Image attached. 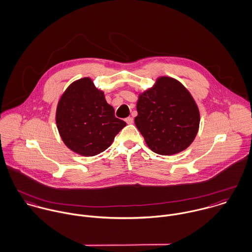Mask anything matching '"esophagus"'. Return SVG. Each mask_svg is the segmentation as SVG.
<instances>
[{
	"label": "esophagus",
	"mask_w": 252,
	"mask_h": 252,
	"mask_svg": "<svg viewBox=\"0 0 252 252\" xmlns=\"http://www.w3.org/2000/svg\"><path fill=\"white\" fill-rule=\"evenodd\" d=\"M126 124H128V125H130V124H132V123H133V119H132L131 117H128V118H126Z\"/></svg>",
	"instance_id": "34e87169"
}]
</instances>
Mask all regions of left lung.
<instances>
[{"label": "left lung", "mask_w": 252, "mask_h": 252, "mask_svg": "<svg viewBox=\"0 0 252 252\" xmlns=\"http://www.w3.org/2000/svg\"><path fill=\"white\" fill-rule=\"evenodd\" d=\"M134 123L152 151L173 155L194 141L200 126V112L190 93L178 81L160 77L140 94Z\"/></svg>", "instance_id": "obj_1"}]
</instances>
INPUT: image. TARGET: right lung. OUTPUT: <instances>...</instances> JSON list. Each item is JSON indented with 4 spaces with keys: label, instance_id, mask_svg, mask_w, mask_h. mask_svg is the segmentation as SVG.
<instances>
[{
    "label": "right lung",
    "instance_id": "obj_1",
    "mask_svg": "<svg viewBox=\"0 0 252 252\" xmlns=\"http://www.w3.org/2000/svg\"><path fill=\"white\" fill-rule=\"evenodd\" d=\"M56 124L65 145L87 157L105 151L126 126L115 117L114 108L90 78L74 82L65 91L57 105Z\"/></svg>",
    "mask_w": 252,
    "mask_h": 252
}]
</instances>
